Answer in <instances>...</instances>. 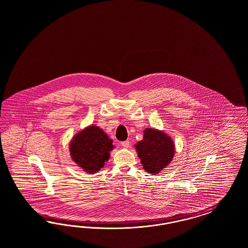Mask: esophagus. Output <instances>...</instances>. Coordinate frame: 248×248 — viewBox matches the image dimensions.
<instances>
[{
    "mask_svg": "<svg viewBox=\"0 0 248 248\" xmlns=\"http://www.w3.org/2000/svg\"><path fill=\"white\" fill-rule=\"evenodd\" d=\"M121 144H122V146H123V147H124V148H128V147L130 146V142H129V141H124V142H122V143H121Z\"/></svg>",
    "mask_w": 248,
    "mask_h": 248,
    "instance_id": "esophagus-1",
    "label": "esophagus"
}]
</instances>
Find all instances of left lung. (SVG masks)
I'll use <instances>...</instances> for the list:
<instances>
[{
	"label": "left lung",
	"instance_id": "8db88e82",
	"mask_svg": "<svg viewBox=\"0 0 248 248\" xmlns=\"http://www.w3.org/2000/svg\"><path fill=\"white\" fill-rule=\"evenodd\" d=\"M143 169L157 173L168 165L174 155L173 141L165 133L147 128L143 131V139L135 145Z\"/></svg>",
	"mask_w": 248,
	"mask_h": 248
}]
</instances>
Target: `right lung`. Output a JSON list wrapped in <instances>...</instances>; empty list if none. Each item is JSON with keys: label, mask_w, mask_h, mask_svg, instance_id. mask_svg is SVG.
Returning <instances> with one entry per match:
<instances>
[{"label": "right lung", "mask_w": 248, "mask_h": 248, "mask_svg": "<svg viewBox=\"0 0 248 248\" xmlns=\"http://www.w3.org/2000/svg\"><path fill=\"white\" fill-rule=\"evenodd\" d=\"M113 141L97 126H89L75 136L70 144L73 160L85 172H98L110 157Z\"/></svg>", "instance_id": "obj_1"}]
</instances>
